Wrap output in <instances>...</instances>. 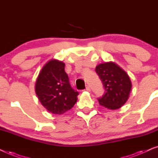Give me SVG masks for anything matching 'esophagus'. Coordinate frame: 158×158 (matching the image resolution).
<instances>
[{
	"mask_svg": "<svg viewBox=\"0 0 158 158\" xmlns=\"http://www.w3.org/2000/svg\"><path fill=\"white\" fill-rule=\"evenodd\" d=\"M85 90H86V91H88V92H90V88L89 86H87V87H86Z\"/></svg>",
	"mask_w": 158,
	"mask_h": 158,
	"instance_id": "esophagus-1",
	"label": "esophagus"
}]
</instances>
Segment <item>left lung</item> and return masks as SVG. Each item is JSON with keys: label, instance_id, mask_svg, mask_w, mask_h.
I'll return each mask as SVG.
<instances>
[{"label": "left lung", "instance_id": "obj_1", "mask_svg": "<svg viewBox=\"0 0 158 158\" xmlns=\"http://www.w3.org/2000/svg\"><path fill=\"white\" fill-rule=\"evenodd\" d=\"M96 72L105 88L104 94L98 98L99 104L111 110L119 109L130 94L131 82L128 74L113 62L98 64Z\"/></svg>", "mask_w": 158, "mask_h": 158}]
</instances>
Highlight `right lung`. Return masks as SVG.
I'll return each mask as SVG.
<instances>
[{
    "instance_id": "right-lung-1",
    "label": "right lung",
    "mask_w": 158,
    "mask_h": 158,
    "mask_svg": "<svg viewBox=\"0 0 158 158\" xmlns=\"http://www.w3.org/2000/svg\"><path fill=\"white\" fill-rule=\"evenodd\" d=\"M64 65L60 60H49L41 70L35 84L36 94L42 105L58 115L72 109L79 94L71 87Z\"/></svg>"
}]
</instances>
